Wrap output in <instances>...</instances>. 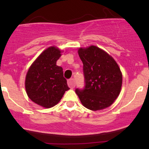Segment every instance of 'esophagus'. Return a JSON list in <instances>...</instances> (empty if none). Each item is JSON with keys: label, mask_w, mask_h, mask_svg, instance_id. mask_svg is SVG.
Segmentation results:
<instances>
[{"label": "esophagus", "mask_w": 149, "mask_h": 149, "mask_svg": "<svg viewBox=\"0 0 149 149\" xmlns=\"http://www.w3.org/2000/svg\"><path fill=\"white\" fill-rule=\"evenodd\" d=\"M75 85H76V83H75V80L73 79V78H70V79L68 80V85H69L70 88H74Z\"/></svg>", "instance_id": "1"}]
</instances>
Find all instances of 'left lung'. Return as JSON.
Returning <instances> with one entry per match:
<instances>
[{
  "instance_id": "obj_1",
  "label": "left lung",
  "mask_w": 149,
  "mask_h": 149,
  "mask_svg": "<svg viewBox=\"0 0 149 149\" xmlns=\"http://www.w3.org/2000/svg\"><path fill=\"white\" fill-rule=\"evenodd\" d=\"M85 87L76 93L82 104L92 111L110 107L118 97L123 77L118 65L109 54L96 46L80 48Z\"/></svg>"
}]
</instances>
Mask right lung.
<instances>
[{
	"label": "right lung",
	"instance_id": "1",
	"mask_svg": "<svg viewBox=\"0 0 149 149\" xmlns=\"http://www.w3.org/2000/svg\"><path fill=\"white\" fill-rule=\"evenodd\" d=\"M60 53L57 47H48L32 64L26 76L27 95L42 107L55 106L69 90L62 68L56 64Z\"/></svg>",
	"mask_w": 149,
	"mask_h": 149
}]
</instances>
